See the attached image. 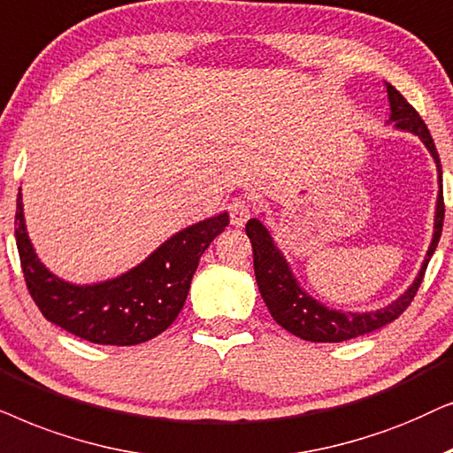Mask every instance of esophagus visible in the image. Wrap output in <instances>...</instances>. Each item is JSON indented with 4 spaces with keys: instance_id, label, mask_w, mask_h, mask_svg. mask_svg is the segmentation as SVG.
Here are the masks:
<instances>
[{
    "instance_id": "1",
    "label": "esophagus",
    "mask_w": 453,
    "mask_h": 453,
    "mask_svg": "<svg viewBox=\"0 0 453 453\" xmlns=\"http://www.w3.org/2000/svg\"><path fill=\"white\" fill-rule=\"evenodd\" d=\"M252 215V207L249 201H244V198H236V201H232L230 204V219L236 227H242L246 221L250 219Z\"/></svg>"
}]
</instances>
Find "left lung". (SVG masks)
Listing matches in <instances>:
<instances>
[{"label": "left lung", "mask_w": 453, "mask_h": 453, "mask_svg": "<svg viewBox=\"0 0 453 453\" xmlns=\"http://www.w3.org/2000/svg\"><path fill=\"white\" fill-rule=\"evenodd\" d=\"M389 99V119L388 124H394L395 130L410 132V134L418 136L429 150L433 161L437 165V204H435V223H433V238L426 250L425 261L420 265L418 275L410 283L406 292L397 296L394 303L381 306L377 311L366 312H352V311H337L331 306L319 303L312 298L306 289L300 286L292 267L283 257L280 246L275 244L273 234L263 219H250L246 223V236L250 238L252 257H255V275L258 283V292L267 304L271 317L275 319L277 325L294 334L300 340L306 342H346L352 337L371 334V331L381 329L383 325L395 321L408 304L416 296L423 275L429 265L433 252H435L439 238H441L443 227V178H441V161H439L435 142H433L431 132L426 124L420 119L418 113L406 99L400 95V90L385 82Z\"/></svg>", "instance_id": "obj_1"}]
</instances>
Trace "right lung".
<instances>
[{"mask_svg": "<svg viewBox=\"0 0 453 453\" xmlns=\"http://www.w3.org/2000/svg\"><path fill=\"white\" fill-rule=\"evenodd\" d=\"M227 223V211L192 223L126 273L81 286L51 273L37 257L20 192L16 198V246L30 296L47 321L104 346H136L170 327L186 303L203 252Z\"/></svg>", "mask_w": 453, "mask_h": 453, "instance_id": "right-lung-1", "label": "right lung"}]
</instances>
